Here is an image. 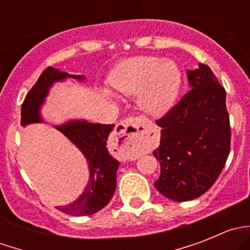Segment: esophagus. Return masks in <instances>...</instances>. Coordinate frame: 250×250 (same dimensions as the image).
Instances as JSON below:
<instances>
[{
	"label": "esophagus",
	"instance_id": "obj_1",
	"mask_svg": "<svg viewBox=\"0 0 250 250\" xmlns=\"http://www.w3.org/2000/svg\"><path fill=\"white\" fill-rule=\"evenodd\" d=\"M151 125L152 123L143 116L125 118L121 121L116 127V137L132 148H139V146L145 140Z\"/></svg>",
	"mask_w": 250,
	"mask_h": 250
}]
</instances>
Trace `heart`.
Returning <instances> with one entry per match:
<instances>
[{
  "label": "heart",
  "instance_id": "heart-1",
  "mask_svg": "<svg viewBox=\"0 0 250 250\" xmlns=\"http://www.w3.org/2000/svg\"><path fill=\"white\" fill-rule=\"evenodd\" d=\"M110 85L118 94L138 95L141 110L160 116L167 112L178 98L181 72L175 62L162 58H130L113 70ZM102 94L106 99L112 98L106 89H103Z\"/></svg>",
  "mask_w": 250,
  "mask_h": 250
}]
</instances>
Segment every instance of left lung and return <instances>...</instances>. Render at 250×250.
Listing matches in <instances>:
<instances>
[{"label":"left lung","instance_id":"1","mask_svg":"<svg viewBox=\"0 0 250 250\" xmlns=\"http://www.w3.org/2000/svg\"><path fill=\"white\" fill-rule=\"evenodd\" d=\"M190 92L160 121L153 156L161 174L155 188L175 202L195 200L211 188L230 152L226 92L204 64L188 70Z\"/></svg>","mask_w":250,"mask_h":250}]
</instances>
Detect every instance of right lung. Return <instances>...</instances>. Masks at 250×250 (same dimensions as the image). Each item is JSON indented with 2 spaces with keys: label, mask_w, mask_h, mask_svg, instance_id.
Returning a JSON list of instances; mask_svg holds the SVG:
<instances>
[{
  "label": "right lung",
  "mask_w": 250,
  "mask_h": 250,
  "mask_svg": "<svg viewBox=\"0 0 250 250\" xmlns=\"http://www.w3.org/2000/svg\"><path fill=\"white\" fill-rule=\"evenodd\" d=\"M67 78H74L78 82L85 81L83 75H70L54 67H48L42 72L21 105L22 127L32 123H47L41 109L49 95L50 88L54 83L65 82ZM53 127L62 133L83 153L89 170L87 186L77 200L57 207V209L75 216L98 213L110 202L116 190V173L120 162L110 155L106 146L107 138L115 125L90 123L87 120H69Z\"/></svg>",
  "instance_id": "obj_1"
}]
</instances>
